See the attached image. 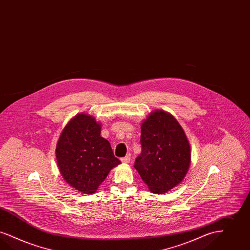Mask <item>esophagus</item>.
Instances as JSON below:
<instances>
[{
	"mask_svg": "<svg viewBox=\"0 0 250 250\" xmlns=\"http://www.w3.org/2000/svg\"><path fill=\"white\" fill-rule=\"evenodd\" d=\"M130 159H131L130 155H126V156L121 158V161H122V163H124V164H128L130 162Z\"/></svg>",
	"mask_w": 250,
	"mask_h": 250,
	"instance_id": "esophagus-1",
	"label": "esophagus"
}]
</instances>
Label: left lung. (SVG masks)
I'll use <instances>...</instances> for the list:
<instances>
[{"label": "left lung", "instance_id": "1", "mask_svg": "<svg viewBox=\"0 0 250 250\" xmlns=\"http://www.w3.org/2000/svg\"><path fill=\"white\" fill-rule=\"evenodd\" d=\"M140 143L134 167L150 191L161 194L180 184L190 167V147L174 116L165 110L150 112L141 124Z\"/></svg>", "mask_w": 250, "mask_h": 250}]
</instances>
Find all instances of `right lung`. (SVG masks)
<instances>
[{"label":"right lung","mask_w":250,"mask_h":250,"mask_svg":"<svg viewBox=\"0 0 250 250\" xmlns=\"http://www.w3.org/2000/svg\"><path fill=\"white\" fill-rule=\"evenodd\" d=\"M96 119L80 113L70 119L60 134L56 157L60 174L75 190L94 193L110 170L121 164L110 142L100 136Z\"/></svg>","instance_id":"obj_1"}]
</instances>
